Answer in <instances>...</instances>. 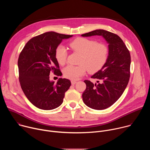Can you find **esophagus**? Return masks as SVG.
<instances>
[{
	"mask_svg": "<svg viewBox=\"0 0 150 150\" xmlns=\"http://www.w3.org/2000/svg\"><path fill=\"white\" fill-rule=\"evenodd\" d=\"M76 81H74V80H72V81H71V83H72V85L75 84V83H76Z\"/></svg>",
	"mask_w": 150,
	"mask_h": 150,
	"instance_id": "esophagus-1",
	"label": "esophagus"
}]
</instances>
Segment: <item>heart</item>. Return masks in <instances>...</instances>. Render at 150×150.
<instances>
[{"label": "heart", "instance_id": "1", "mask_svg": "<svg viewBox=\"0 0 150 150\" xmlns=\"http://www.w3.org/2000/svg\"><path fill=\"white\" fill-rule=\"evenodd\" d=\"M70 47L75 52L81 54L79 60V65H68L63 69L65 78L76 80L83 75L87 71L95 73L103 68L109 58V49L105 44L84 37H78L69 43ZM67 49L58 46L54 52L56 60L61 65H65L68 58Z\"/></svg>", "mask_w": 150, "mask_h": 150}]
</instances>
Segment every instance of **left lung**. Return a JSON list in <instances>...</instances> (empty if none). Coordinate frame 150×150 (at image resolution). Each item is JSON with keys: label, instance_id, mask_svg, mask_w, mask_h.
I'll use <instances>...</instances> for the list:
<instances>
[{"label": "left lung", "instance_id": "8db88e82", "mask_svg": "<svg viewBox=\"0 0 150 150\" xmlns=\"http://www.w3.org/2000/svg\"><path fill=\"white\" fill-rule=\"evenodd\" d=\"M101 35L109 43V58L105 65L91 78L98 84L85 80L86 89L82 94L83 103L89 108L103 110L113 105L122 95L130 78L131 54L121 38L104 30L82 34L83 37Z\"/></svg>", "mask_w": 150, "mask_h": 150}]
</instances>
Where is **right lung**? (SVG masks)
Masks as SVG:
<instances>
[{
	"mask_svg": "<svg viewBox=\"0 0 150 150\" xmlns=\"http://www.w3.org/2000/svg\"><path fill=\"white\" fill-rule=\"evenodd\" d=\"M72 35L47 32L31 38L19 54L18 60L19 81L24 94L37 108L52 110L60 106L65 93L69 88L70 80L59 78L50 81L52 72L61 76L54 52L65 38Z\"/></svg>",
	"mask_w": 150,
	"mask_h": 150,
	"instance_id": "add662e5",
	"label": "right lung"
}]
</instances>
